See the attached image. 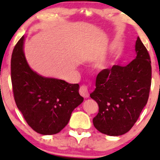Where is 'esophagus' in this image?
Masks as SVG:
<instances>
[{
  "label": "esophagus",
  "instance_id": "obj_1",
  "mask_svg": "<svg viewBox=\"0 0 160 160\" xmlns=\"http://www.w3.org/2000/svg\"><path fill=\"white\" fill-rule=\"evenodd\" d=\"M80 94L82 95L83 98H89V89H88V86L86 85H82L80 87Z\"/></svg>",
  "mask_w": 160,
  "mask_h": 160
}]
</instances>
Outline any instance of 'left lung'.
I'll return each instance as SVG.
<instances>
[{"mask_svg":"<svg viewBox=\"0 0 160 160\" xmlns=\"http://www.w3.org/2000/svg\"><path fill=\"white\" fill-rule=\"evenodd\" d=\"M137 56L126 66L113 65L98 73L90 97L98 104L93 125L100 132L122 135L136 122L148 102L151 86V61L141 39L135 43Z\"/></svg>","mask_w":160,"mask_h":160,"instance_id":"1","label":"left lung"}]
</instances>
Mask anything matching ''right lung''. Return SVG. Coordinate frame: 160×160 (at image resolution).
I'll return each instance as SVG.
<instances>
[{
    "mask_svg": "<svg viewBox=\"0 0 160 160\" xmlns=\"http://www.w3.org/2000/svg\"><path fill=\"white\" fill-rule=\"evenodd\" d=\"M25 38L17 42L11 58V80L16 106L28 126L41 135H55L68 123L83 98L79 84L43 78L28 65L23 51Z\"/></svg>",
    "mask_w": 160,
    "mask_h": 160,
    "instance_id": "right-lung-1",
    "label": "right lung"
}]
</instances>
